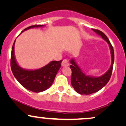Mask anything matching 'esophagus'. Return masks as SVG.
<instances>
[{
    "mask_svg": "<svg viewBox=\"0 0 126 126\" xmlns=\"http://www.w3.org/2000/svg\"><path fill=\"white\" fill-rule=\"evenodd\" d=\"M62 66H69V62H68V60L67 59H64L63 60L62 63Z\"/></svg>",
    "mask_w": 126,
    "mask_h": 126,
    "instance_id": "1",
    "label": "esophagus"
}]
</instances>
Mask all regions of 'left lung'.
<instances>
[{
  "label": "left lung",
  "instance_id": "obj_1",
  "mask_svg": "<svg viewBox=\"0 0 126 126\" xmlns=\"http://www.w3.org/2000/svg\"><path fill=\"white\" fill-rule=\"evenodd\" d=\"M93 30L100 35L109 44L110 49V52H111V64L109 70L102 76L97 77H91V76H87L85 74L83 73V71L81 70L80 68L75 62L74 59L73 58L71 59V65H70V68L72 71L71 79V85L76 92L80 94L88 95L99 91L109 82L112 74L114 58H115L114 50L112 45L110 43L107 36L102 32L97 29H93Z\"/></svg>",
  "mask_w": 126,
  "mask_h": 126
}]
</instances>
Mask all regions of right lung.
Returning <instances> with one entry per match:
<instances>
[{"label": "right lung", "instance_id": "1", "mask_svg": "<svg viewBox=\"0 0 126 126\" xmlns=\"http://www.w3.org/2000/svg\"><path fill=\"white\" fill-rule=\"evenodd\" d=\"M43 26V25H32L24 29L22 32L31 28ZM15 41L11 49V68L15 78L25 88L33 92H42L49 88L52 84L57 72L61 67L62 60L52 61L45 66L36 70L22 69L15 59Z\"/></svg>", "mask_w": 126, "mask_h": 126}]
</instances>
